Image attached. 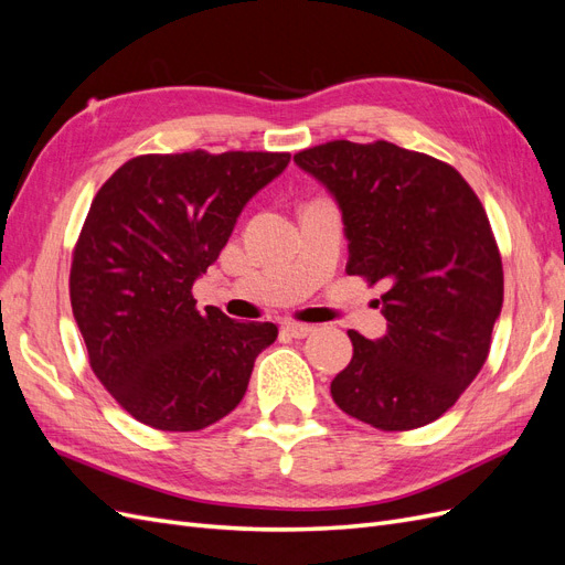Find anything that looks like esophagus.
<instances>
[{
    "mask_svg": "<svg viewBox=\"0 0 565 565\" xmlns=\"http://www.w3.org/2000/svg\"><path fill=\"white\" fill-rule=\"evenodd\" d=\"M285 332L289 334V337H295V339H303V337H309L316 328L313 324H309V322H297V320H287L285 324Z\"/></svg>",
    "mask_w": 565,
    "mask_h": 565,
    "instance_id": "esophagus-1",
    "label": "esophagus"
}]
</instances>
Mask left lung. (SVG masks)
Instances as JSON below:
<instances>
[{"instance_id":"1","label":"left lung","mask_w":565,"mask_h":565,"mask_svg":"<svg viewBox=\"0 0 565 565\" xmlns=\"http://www.w3.org/2000/svg\"><path fill=\"white\" fill-rule=\"evenodd\" d=\"M295 162L337 198L349 276L382 282L388 332L349 330L351 363L330 393L382 431L431 424L488 361L504 301L498 241L473 188L448 162L388 141H328Z\"/></svg>"}]
</instances>
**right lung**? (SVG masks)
<instances>
[{
    "instance_id": "add662e5",
    "label": "right lung",
    "mask_w": 565,
    "mask_h": 565,
    "mask_svg": "<svg viewBox=\"0 0 565 565\" xmlns=\"http://www.w3.org/2000/svg\"><path fill=\"white\" fill-rule=\"evenodd\" d=\"M289 152L127 160L98 188L73 249L71 303L98 382L160 431H200L243 401L273 322L198 311L193 282Z\"/></svg>"
}]
</instances>
